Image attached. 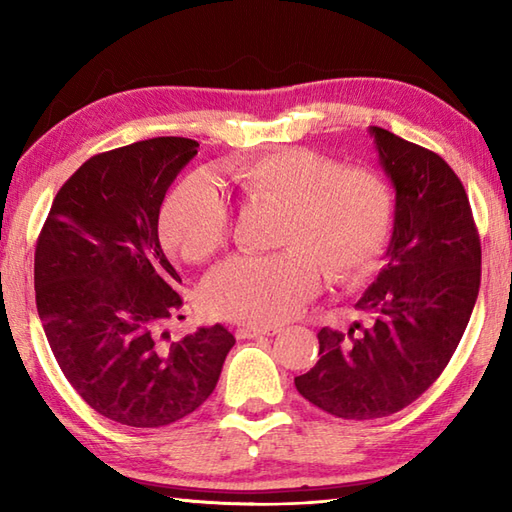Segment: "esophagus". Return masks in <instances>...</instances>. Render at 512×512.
I'll use <instances>...</instances> for the list:
<instances>
[{
    "label": "esophagus",
    "mask_w": 512,
    "mask_h": 512,
    "mask_svg": "<svg viewBox=\"0 0 512 512\" xmlns=\"http://www.w3.org/2000/svg\"><path fill=\"white\" fill-rule=\"evenodd\" d=\"M277 332L279 328H255V325H242L235 330L237 339H259V336H273Z\"/></svg>",
    "instance_id": "34e87169"
}]
</instances>
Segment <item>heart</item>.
Wrapping results in <instances>:
<instances>
[{
	"label": "heart",
	"mask_w": 512,
	"mask_h": 512,
	"mask_svg": "<svg viewBox=\"0 0 512 512\" xmlns=\"http://www.w3.org/2000/svg\"><path fill=\"white\" fill-rule=\"evenodd\" d=\"M228 182L248 204L281 206L279 253L237 255L217 266L202 286L213 317L277 325L319 290L323 266L332 281L367 275L383 253L394 222V195L369 167L306 147H284L233 165ZM160 235L173 253L200 264L231 237V213L215 180L195 171L180 180L160 211Z\"/></svg>",
	"instance_id": "obj_1"
}]
</instances>
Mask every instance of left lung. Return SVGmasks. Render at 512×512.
<instances>
[{
  "mask_svg": "<svg viewBox=\"0 0 512 512\" xmlns=\"http://www.w3.org/2000/svg\"><path fill=\"white\" fill-rule=\"evenodd\" d=\"M394 184L387 264L356 308L365 328H323L319 361L295 378L312 405L374 420L411 405L447 367L480 292L482 246L460 178L438 154L369 127Z\"/></svg>",
  "mask_w": 512,
  "mask_h": 512,
  "instance_id": "obj_1",
  "label": "left lung"
}]
</instances>
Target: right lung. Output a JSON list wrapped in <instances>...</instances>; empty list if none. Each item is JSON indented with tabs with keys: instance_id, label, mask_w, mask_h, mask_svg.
<instances>
[{
	"instance_id": "add662e5",
	"label": "right lung",
	"mask_w": 512,
	"mask_h": 512,
	"mask_svg": "<svg viewBox=\"0 0 512 512\" xmlns=\"http://www.w3.org/2000/svg\"><path fill=\"white\" fill-rule=\"evenodd\" d=\"M191 138L160 136L92 156L52 202L35 248L37 312L63 376L114 422L156 429L213 394L235 336L224 325L171 343L182 279L158 215Z\"/></svg>"
}]
</instances>
